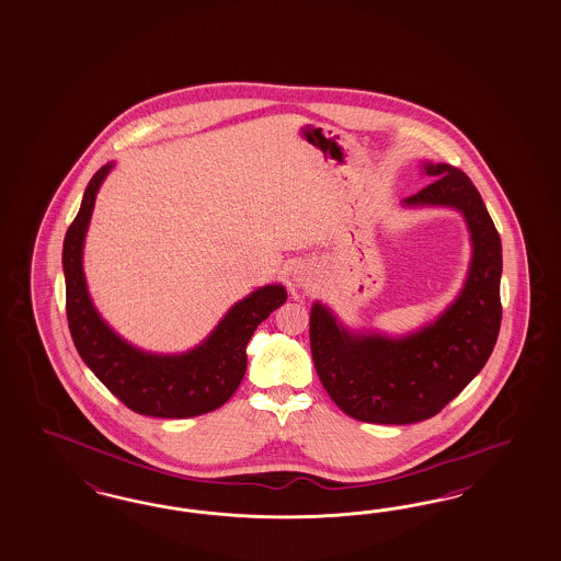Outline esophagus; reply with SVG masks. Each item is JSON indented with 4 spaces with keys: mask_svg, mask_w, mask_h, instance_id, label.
I'll return each instance as SVG.
<instances>
[{
    "mask_svg": "<svg viewBox=\"0 0 561 561\" xmlns=\"http://www.w3.org/2000/svg\"><path fill=\"white\" fill-rule=\"evenodd\" d=\"M291 282L298 290H312L317 286V277L314 271L309 263H298L291 271Z\"/></svg>",
    "mask_w": 561,
    "mask_h": 561,
    "instance_id": "1",
    "label": "esophagus"
}]
</instances>
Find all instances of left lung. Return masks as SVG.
Here are the masks:
<instances>
[{
  "label": "left lung",
  "instance_id": "obj_1",
  "mask_svg": "<svg viewBox=\"0 0 561 561\" xmlns=\"http://www.w3.org/2000/svg\"><path fill=\"white\" fill-rule=\"evenodd\" d=\"M433 182L404 209L460 213L470 236L462 288L433 321L408 333L352 329L314 300L310 352L329 398L348 416L375 425H412L435 416L489 360L502 325V240L468 175L447 163H421Z\"/></svg>",
  "mask_w": 561,
  "mask_h": 561
}]
</instances>
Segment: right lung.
<instances>
[{"label": "right lung", "mask_w": 561, "mask_h": 561, "mask_svg": "<svg viewBox=\"0 0 561 561\" xmlns=\"http://www.w3.org/2000/svg\"><path fill=\"white\" fill-rule=\"evenodd\" d=\"M116 161L91 178L78 215L64 238L66 314L80 358L117 400L157 419H191L224 407L247 373L249 340L288 300L282 284H267L238 300L194 348L159 354L136 348L110 328L89 294L82 252L95 198Z\"/></svg>", "instance_id": "1"}]
</instances>
